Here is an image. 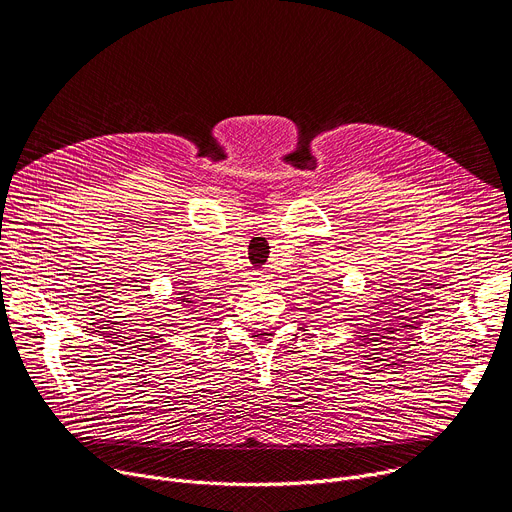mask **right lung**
<instances>
[{
    "mask_svg": "<svg viewBox=\"0 0 512 512\" xmlns=\"http://www.w3.org/2000/svg\"><path fill=\"white\" fill-rule=\"evenodd\" d=\"M178 294H180V297H178V301H180V303H182L184 307H186V305H193V303H195V301L191 299V294H188L186 286H184V288H180V292H178Z\"/></svg>",
    "mask_w": 512,
    "mask_h": 512,
    "instance_id": "1",
    "label": "right lung"
}]
</instances>
